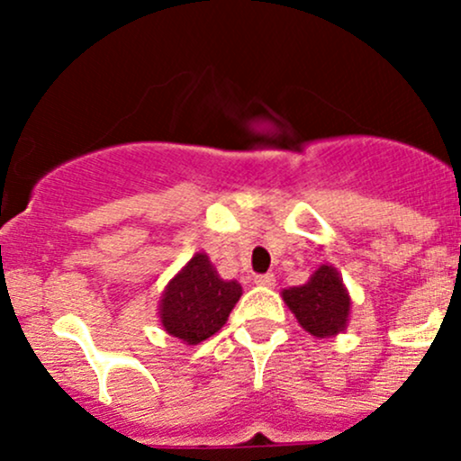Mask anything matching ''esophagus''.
I'll list each match as a JSON object with an SVG mask.
<instances>
[{"label": "esophagus", "instance_id": "obj_1", "mask_svg": "<svg viewBox=\"0 0 461 461\" xmlns=\"http://www.w3.org/2000/svg\"><path fill=\"white\" fill-rule=\"evenodd\" d=\"M254 283H257V285H263V287H272L274 283H276V276H274V274H258L257 278H254Z\"/></svg>", "mask_w": 461, "mask_h": 461}]
</instances>
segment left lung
<instances>
[{"instance_id": "left-lung-1", "label": "left lung", "mask_w": 461, "mask_h": 461, "mask_svg": "<svg viewBox=\"0 0 461 461\" xmlns=\"http://www.w3.org/2000/svg\"><path fill=\"white\" fill-rule=\"evenodd\" d=\"M283 299L299 323L314 337H332L346 328L350 296L337 269L330 265H321L305 285L283 290Z\"/></svg>"}]
</instances>
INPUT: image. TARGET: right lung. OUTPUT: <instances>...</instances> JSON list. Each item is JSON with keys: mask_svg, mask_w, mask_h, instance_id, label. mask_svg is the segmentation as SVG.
<instances>
[{"mask_svg": "<svg viewBox=\"0 0 461 461\" xmlns=\"http://www.w3.org/2000/svg\"><path fill=\"white\" fill-rule=\"evenodd\" d=\"M240 294L239 283L222 281L209 258L196 254L167 285L160 321L167 332L196 346L225 325Z\"/></svg>", "mask_w": 461, "mask_h": 461, "instance_id": "add662e5", "label": "right lung"}]
</instances>
